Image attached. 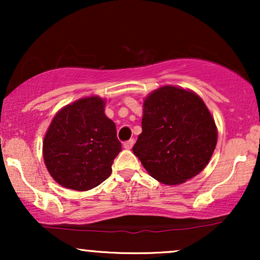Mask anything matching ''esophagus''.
Segmentation results:
<instances>
[{"instance_id": "1", "label": "esophagus", "mask_w": 260, "mask_h": 260, "mask_svg": "<svg viewBox=\"0 0 260 260\" xmlns=\"http://www.w3.org/2000/svg\"><path fill=\"white\" fill-rule=\"evenodd\" d=\"M134 142H136L134 139H129V140H127V142H124L123 143L124 149H132V147L134 145Z\"/></svg>"}]
</instances>
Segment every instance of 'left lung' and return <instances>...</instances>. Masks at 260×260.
I'll list each match as a JSON object with an SVG mask.
<instances>
[{"instance_id":"1","label":"left lung","mask_w":260,"mask_h":260,"mask_svg":"<svg viewBox=\"0 0 260 260\" xmlns=\"http://www.w3.org/2000/svg\"><path fill=\"white\" fill-rule=\"evenodd\" d=\"M143 132L133 153L155 180L180 184L207 166L217 131L208 107L194 92L162 86L144 101Z\"/></svg>"}]
</instances>
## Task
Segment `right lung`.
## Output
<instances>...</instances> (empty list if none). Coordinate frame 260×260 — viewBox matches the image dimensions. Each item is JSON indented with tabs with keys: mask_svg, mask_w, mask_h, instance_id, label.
<instances>
[{
	"mask_svg": "<svg viewBox=\"0 0 260 260\" xmlns=\"http://www.w3.org/2000/svg\"><path fill=\"white\" fill-rule=\"evenodd\" d=\"M104 106L100 98H84L53 117L44 139V161L61 186L89 190L111 175L122 144Z\"/></svg>",
	"mask_w": 260,
	"mask_h": 260,
	"instance_id": "1",
	"label": "right lung"
}]
</instances>
